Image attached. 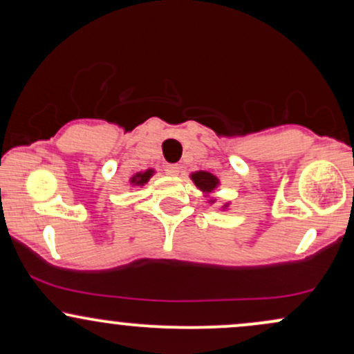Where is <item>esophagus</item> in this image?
I'll return each instance as SVG.
<instances>
[{"label":"esophagus","instance_id":"esophagus-1","mask_svg":"<svg viewBox=\"0 0 354 354\" xmlns=\"http://www.w3.org/2000/svg\"><path fill=\"white\" fill-rule=\"evenodd\" d=\"M166 173L171 174V176H176L180 173V165H168L166 166Z\"/></svg>","mask_w":354,"mask_h":354}]
</instances>
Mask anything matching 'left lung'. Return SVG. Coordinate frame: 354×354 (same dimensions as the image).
<instances>
[{"label":"left lung","instance_id":"obj_1","mask_svg":"<svg viewBox=\"0 0 354 354\" xmlns=\"http://www.w3.org/2000/svg\"><path fill=\"white\" fill-rule=\"evenodd\" d=\"M191 180H193L194 185H196L198 188H200L203 193L206 194V196H209V194L213 193V191L216 189L218 185H219L218 178L214 176V174L208 173V171H194V173H191ZM209 203H214V200H209ZM226 206H228V205H225V206H223V208H226Z\"/></svg>","mask_w":354,"mask_h":354}]
</instances>
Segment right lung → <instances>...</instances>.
Here are the masks:
<instances>
[{"mask_svg":"<svg viewBox=\"0 0 354 354\" xmlns=\"http://www.w3.org/2000/svg\"><path fill=\"white\" fill-rule=\"evenodd\" d=\"M153 174H154V169H146V171H143V173H136L135 176L131 178V185L143 186L149 181V178H151Z\"/></svg>","mask_w":354,"mask_h":354,"instance_id":"add662e5","label":"right lung"}]
</instances>
